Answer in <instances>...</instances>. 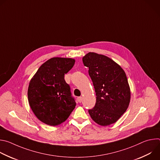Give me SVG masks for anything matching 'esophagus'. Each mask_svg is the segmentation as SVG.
Listing matches in <instances>:
<instances>
[{"mask_svg":"<svg viewBox=\"0 0 160 160\" xmlns=\"http://www.w3.org/2000/svg\"><path fill=\"white\" fill-rule=\"evenodd\" d=\"M78 101L79 102H81L82 101V97H78Z\"/></svg>","mask_w":160,"mask_h":160,"instance_id":"1","label":"esophagus"}]
</instances>
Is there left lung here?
<instances>
[{
  "label": "left lung",
  "instance_id": "8db88e82",
  "mask_svg": "<svg viewBox=\"0 0 160 160\" xmlns=\"http://www.w3.org/2000/svg\"><path fill=\"white\" fill-rule=\"evenodd\" d=\"M82 60L88 68L96 95L95 106L88 110L90 117L101 126L115 123L126 111L130 101V89L124 70L111 58L95 52H88Z\"/></svg>",
  "mask_w": 160,
  "mask_h": 160
}]
</instances>
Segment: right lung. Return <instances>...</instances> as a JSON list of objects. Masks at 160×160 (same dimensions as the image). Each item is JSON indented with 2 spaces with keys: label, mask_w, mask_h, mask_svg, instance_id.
Returning <instances> with one entry per match:
<instances>
[{
  "label": "right lung",
  "mask_w": 160,
  "mask_h": 160,
  "mask_svg": "<svg viewBox=\"0 0 160 160\" xmlns=\"http://www.w3.org/2000/svg\"><path fill=\"white\" fill-rule=\"evenodd\" d=\"M72 58H52L42 64L31 79L28 88L30 106L37 118L51 126L65 122L75 109L70 85L64 75L74 66Z\"/></svg>",
  "instance_id": "right-lung-1"
}]
</instances>
